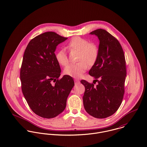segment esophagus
Listing matches in <instances>:
<instances>
[{"label": "esophagus", "instance_id": "34e87169", "mask_svg": "<svg viewBox=\"0 0 147 147\" xmlns=\"http://www.w3.org/2000/svg\"><path fill=\"white\" fill-rule=\"evenodd\" d=\"M74 81H75L76 84H77V83H79V80L78 79H74Z\"/></svg>", "mask_w": 147, "mask_h": 147}]
</instances>
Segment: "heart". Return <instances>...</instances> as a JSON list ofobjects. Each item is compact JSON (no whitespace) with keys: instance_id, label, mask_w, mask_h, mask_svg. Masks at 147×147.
I'll list each match as a JSON object with an SVG mask.
<instances>
[{"instance_id":"1","label":"heart","mask_w":147,"mask_h":147,"mask_svg":"<svg viewBox=\"0 0 147 147\" xmlns=\"http://www.w3.org/2000/svg\"><path fill=\"white\" fill-rule=\"evenodd\" d=\"M67 49L70 51H78L77 61L76 64H71L64 69L65 75L75 78L81 77L89 66L93 65L98 57L97 46L80 37L72 38L67 44ZM57 63L61 66L67 65L69 62L67 55L64 50H59L56 54Z\"/></svg>"}]
</instances>
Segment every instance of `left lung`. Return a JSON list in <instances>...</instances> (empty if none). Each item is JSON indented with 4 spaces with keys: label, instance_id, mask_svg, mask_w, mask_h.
I'll return each mask as SVG.
<instances>
[{
    "label": "left lung",
    "instance_id": "obj_1",
    "mask_svg": "<svg viewBox=\"0 0 147 147\" xmlns=\"http://www.w3.org/2000/svg\"><path fill=\"white\" fill-rule=\"evenodd\" d=\"M90 34L96 35L100 40L98 57L89 71L98 84L95 86L94 83L80 80L85 87L83 101L87 113L103 119L115 113L121 104L126 76V61L121 46L112 34L102 29Z\"/></svg>",
    "mask_w": 147,
    "mask_h": 147
}]
</instances>
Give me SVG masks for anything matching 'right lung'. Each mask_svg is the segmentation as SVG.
<instances>
[{
  "label": "right lung",
  "instance_id": "obj_1",
  "mask_svg": "<svg viewBox=\"0 0 147 147\" xmlns=\"http://www.w3.org/2000/svg\"><path fill=\"white\" fill-rule=\"evenodd\" d=\"M68 38L46 32L32 38L24 51L20 70L23 96L34 113L51 119L66 107L74 86L70 76L60 78L61 69L56 59L57 46Z\"/></svg>",
  "mask_w": 147,
  "mask_h": 147
}]
</instances>
